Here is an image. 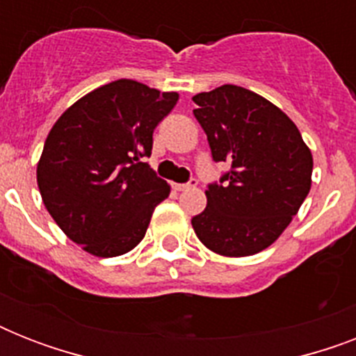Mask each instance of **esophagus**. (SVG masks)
Here are the masks:
<instances>
[{
	"label": "esophagus",
	"instance_id": "1",
	"mask_svg": "<svg viewBox=\"0 0 356 356\" xmlns=\"http://www.w3.org/2000/svg\"><path fill=\"white\" fill-rule=\"evenodd\" d=\"M195 184H197V181H195V179H190L188 183H177V184H175V190H179V192H184V190L194 188Z\"/></svg>",
	"mask_w": 356,
	"mask_h": 356
}]
</instances>
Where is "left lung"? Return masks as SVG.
I'll use <instances>...</instances> for the list:
<instances>
[{"instance_id": "obj_1", "label": "left lung", "mask_w": 356, "mask_h": 356, "mask_svg": "<svg viewBox=\"0 0 356 356\" xmlns=\"http://www.w3.org/2000/svg\"><path fill=\"white\" fill-rule=\"evenodd\" d=\"M212 159L231 170L209 184L207 209L192 227L223 257H249L275 242L309 195L312 153L296 123L259 94L236 85L192 97Z\"/></svg>"}]
</instances>
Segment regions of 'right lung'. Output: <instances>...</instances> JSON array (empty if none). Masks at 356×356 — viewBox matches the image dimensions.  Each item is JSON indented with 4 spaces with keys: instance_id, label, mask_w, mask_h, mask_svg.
<instances>
[{
    "instance_id": "1",
    "label": "right lung",
    "mask_w": 356,
    "mask_h": 356,
    "mask_svg": "<svg viewBox=\"0 0 356 356\" xmlns=\"http://www.w3.org/2000/svg\"><path fill=\"white\" fill-rule=\"evenodd\" d=\"M179 99L133 79L103 85L55 122L36 181L64 234L96 257H118L144 238L170 184L144 162L153 131Z\"/></svg>"
}]
</instances>
